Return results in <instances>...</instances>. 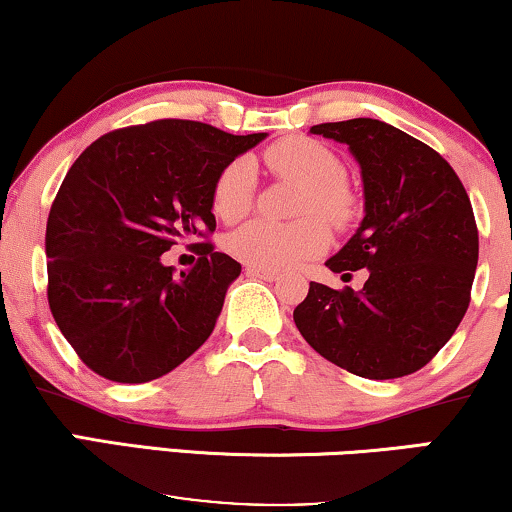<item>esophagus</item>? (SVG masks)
<instances>
[{"instance_id":"esophagus-1","label":"esophagus","mask_w":512,"mask_h":512,"mask_svg":"<svg viewBox=\"0 0 512 512\" xmlns=\"http://www.w3.org/2000/svg\"><path fill=\"white\" fill-rule=\"evenodd\" d=\"M246 273H248V276H253V278L269 280V283H273V280H278V271H273V269H262V266H248Z\"/></svg>"}]
</instances>
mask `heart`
Wrapping results in <instances>:
<instances>
[{"instance_id": "1", "label": "heart", "mask_w": 512, "mask_h": 512, "mask_svg": "<svg viewBox=\"0 0 512 512\" xmlns=\"http://www.w3.org/2000/svg\"><path fill=\"white\" fill-rule=\"evenodd\" d=\"M264 162L273 174L304 185L301 213H320L334 225L350 220L352 194L345 187V164L325 143L290 136L266 148ZM253 187V167L246 160L229 162L213 187L215 215L225 222L241 220L253 206ZM320 215H306L297 222L250 220L229 234V255L262 269H285L299 259L318 255L329 243V229Z\"/></svg>"}]
</instances>
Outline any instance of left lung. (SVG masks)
Returning <instances> with one entry per match:
<instances>
[{
	"label": "left lung",
	"mask_w": 512,
	"mask_h": 512,
	"mask_svg": "<svg viewBox=\"0 0 512 512\" xmlns=\"http://www.w3.org/2000/svg\"><path fill=\"white\" fill-rule=\"evenodd\" d=\"M359 162L364 220L327 259L334 273L369 271L359 292L311 283L294 308L308 345L341 369L390 380L429 364L471 301L478 227L455 169L401 129L373 118L313 125Z\"/></svg>",
	"instance_id": "8db88e82"
}]
</instances>
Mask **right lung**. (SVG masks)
Masks as SVG:
<instances>
[{"label": "right lung", "mask_w": 512, "mask_h": 512, "mask_svg": "<svg viewBox=\"0 0 512 512\" xmlns=\"http://www.w3.org/2000/svg\"><path fill=\"white\" fill-rule=\"evenodd\" d=\"M262 139L169 118L115 129L78 155L50 206L46 257L50 313L85 366L148 383L204 345L241 264L194 243L201 257L176 278L162 255L215 232L220 171Z\"/></svg>", "instance_id": "add662e5"}]
</instances>
